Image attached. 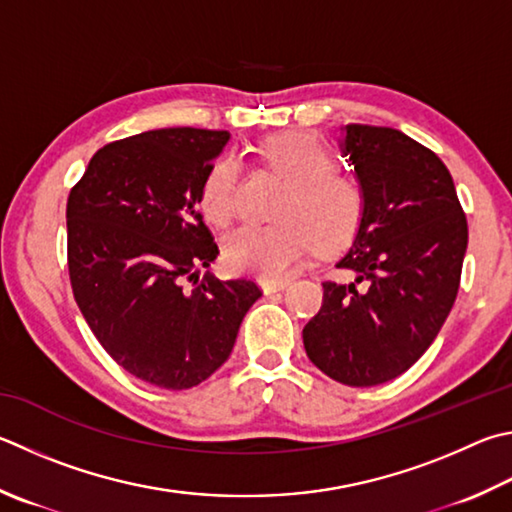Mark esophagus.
Segmentation results:
<instances>
[{
    "mask_svg": "<svg viewBox=\"0 0 512 512\" xmlns=\"http://www.w3.org/2000/svg\"><path fill=\"white\" fill-rule=\"evenodd\" d=\"M259 284H262L264 293H275V291H282L284 286L291 284V280H288V277H284V280H262Z\"/></svg>",
    "mask_w": 512,
    "mask_h": 512,
    "instance_id": "esophagus-1",
    "label": "esophagus"
}]
</instances>
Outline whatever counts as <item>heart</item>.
<instances>
[{"instance_id":"heart-1","label":"heart","mask_w":512,"mask_h":512,"mask_svg":"<svg viewBox=\"0 0 512 512\" xmlns=\"http://www.w3.org/2000/svg\"><path fill=\"white\" fill-rule=\"evenodd\" d=\"M262 159L288 179L273 224H246L224 241V257L239 273L284 280L313 244L338 250L356 237L365 217V192L353 176L336 170V159L318 136L284 132L262 147ZM239 163L224 156L201 183V212L210 224L228 226L237 215Z\"/></svg>"}]
</instances>
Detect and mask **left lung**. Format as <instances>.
Segmentation results:
<instances>
[{"mask_svg": "<svg viewBox=\"0 0 512 512\" xmlns=\"http://www.w3.org/2000/svg\"><path fill=\"white\" fill-rule=\"evenodd\" d=\"M365 217L336 264L349 282H324L322 309L302 331L306 356L349 387L387 383L439 336L457 300L468 221L448 167L392 127L347 125Z\"/></svg>", "mask_w": 512, "mask_h": 512, "instance_id": "obj_1", "label": "left lung"}]
</instances>
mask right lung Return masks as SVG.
Masks as SVG:
<instances>
[{
  "mask_svg": "<svg viewBox=\"0 0 512 512\" xmlns=\"http://www.w3.org/2000/svg\"><path fill=\"white\" fill-rule=\"evenodd\" d=\"M228 141L194 127L114 141L67 201L69 277L89 329L120 367L163 389L215 374L262 297L253 280H199L219 255L201 183Z\"/></svg>",
  "mask_w": 512,
  "mask_h": 512,
  "instance_id": "obj_1",
  "label": "right lung"
}]
</instances>
